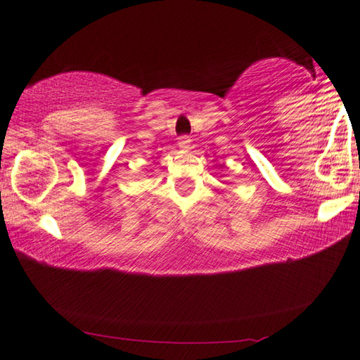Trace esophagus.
Returning a JSON list of instances; mask_svg holds the SVG:
<instances>
[{"label":"esophagus","mask_w":360,"mask_h":360,"mask_svg":"<svg viewBox=\"0 0 360 360\" xmlns=\"http://www.w3.org/2000/svg\"><path fill=\"white\" fill-rule=\"evenodd\" d=\"M177 144H179L181 149H189L191 139L188 138V136H181V138H177Z\"/></svg>","instance_id":"1"}]
</instances>
